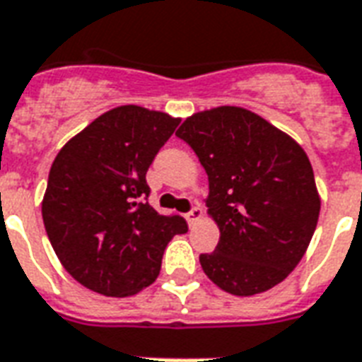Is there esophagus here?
Masks as SVG:
<instances>
[{
  "instance_id": "1",
  "label": "esophagus",
  "mask_w": 362,
  "mask_h": 362,
  "mask_svg": "<svg viewBox=\"0 0 362 362\" xmlns=\"http://www.w3.org/2000/svg\"><path fill=\"white\" fill-rule=\"evenodd\" d=\"M185 219L189 221V225H194L197 221H200V219H202V208H200V206H194V208L185 216Z\"/></svg>"
}]
</instances>
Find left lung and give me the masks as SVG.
Segmentation results:
<instances>
[{"instance_id": "1", "label": "left lung", "mask_w": 362, "mask_h": 362, "mask_svg": "<svg viewBox=\"0 0 362 362\" xmlns=\"http://www.w3.org/2000/svg\"><path fill=\"white\" fill-rule=\"evenodd\" d=\"M208 173L216 252L200 255L214 284L262 294L294 271L313 238L320 198L311 162L290 135L240 107L192 114L177 129Z\"/></svg>"}]
</instances>
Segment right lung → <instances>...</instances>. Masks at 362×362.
I'll use <instances>...</instances> for the list:
<instances>
[{
    "mask_svg": "<svg viewBox=\"0 0 362 362\" xmlns=\"http://www.w3.org/2000/svg\"><path fill=\"white\" fill-rule=\"evenodd\" d=\"M179 118L124 105L100 114L57 154L42 202L62 267L97 294L126 298L156 281L183 217L146 202V171Z\"/></svg>",
    "mask_w": 362,
    "mask_h": 362,
    "instance_id": "obj_1",
    "label": "right lung"
}]
</instances>
